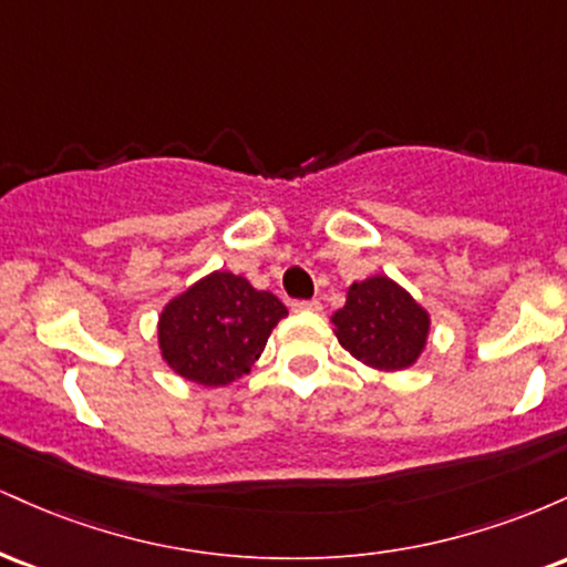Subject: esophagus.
I'll list each match as a JSON object with an SVG mask.
<instances>
[{"label": "esophagus", "mask_w": 567, "mask_h": 567, "mask_svg": "<svg viewBox=\"0 0 567 567\" xmlns=\"http://www.w3.org/2000/svg\"><path fill=\"white\" fill-rule=\"evenodd\" d=\"M292 311H322L320 301H292Z\"/></svg>", "instance_id": "1"}]
</instances>
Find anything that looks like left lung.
Wrapping results in <instances>:
<instances>
[{"mask_svg":"<svg viewBox=\"0 0 567 567\" xmlns=\"http://www.w3.org/2000/svg\"><path fill=\"white\" fill-rule=\"evenodd\" d=\"M343 349L362 365L396 373L424 354L432 317L392 277L375 275L347 290V303L330 317Z\"/></svg>","mask_w":567,"mask_h":567,"instance_id":"1","label":"left lung"}]
</instances>
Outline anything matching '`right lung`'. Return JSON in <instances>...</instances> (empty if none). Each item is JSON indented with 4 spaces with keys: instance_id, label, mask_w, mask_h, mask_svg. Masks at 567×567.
Listing matches in <instances>:
<instances>
[{
    "instance_id": "right-lung-1",
    "label": "right lung",
    "mask_w": 567,
    "mask_h": 567,
    "mask_svg": "<svg viewBox=\"0 0 567 567\" xmlns=\"http://www.w3.org/2000/svg\"><path fill=\"white\" fill-rule=\"evenodd\" d=\"M282 317L288 306L275 292L256 290L231 271H210L162 306V362L184 381L229 386L250 373Z\"/></svg>"
}]
</instances>
